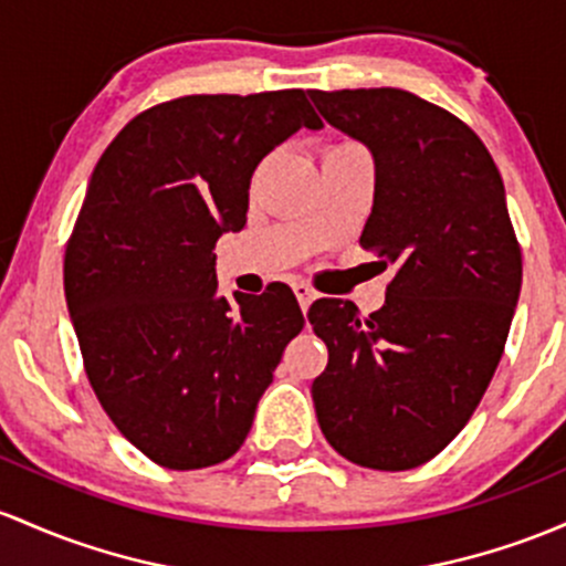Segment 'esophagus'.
Here are the masks:
<instances>
[{
  "mask_svg": "<svg viewBox=\"0 0 566 566\" xmlns=\"http://www.w3.org/2000/svg\"><path fill=\"white\" fill-rule=\"evenodd\" d=\"M293 293H295V297H297V303H301L303 312H306V308L312 306V301L316 297L314 287H312V284H308V282H293Z\"/></svg>",
  "mask_w": 566,
  "mask_h": 566,
  "instance_id": "1",
  "label": "esophagus"
}]
</instances>
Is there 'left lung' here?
Returning <instances> with one entry per match:
<instances>
[{
  "mask_svg": "<svg viewBox=\"0 0 566 566\" xmlns=\"http://www.w3.org/2000/svg\"><path fill=\"white\" fill-rule=\"evenodd\" d=\"M327 123L374 155L359 244L395 265L370 316L352 301L308 308L327 346L312 397L327 443L359 468L411 470L462 432L486 392L521 293V247L486 145L400 88L312 91Z\"/></svg>",
  "mask_w": 566,
  "mask_h": 566,
  "instance_id": "obj_1",
  "label": "left lung"
}]
</instances>
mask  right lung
<instances>
[{"label":"right lung","instance_id":"1","mask_svg":"<svg viewBox=\"0 0 566 566\" xmlns=\"http://www.w3.org/2000/svg\"><path fill=\"white\" fill-rule=\"evenodd\" d=\"M322 128L306 93L182 96L139 112L98 158L64 254L85 374L155 464L198 470L244 443L284 346L293 290L217 295L214 244L241 231L260 160Z\"/></svg>","mask_w":566,"mask_h":566}]
</instances>
